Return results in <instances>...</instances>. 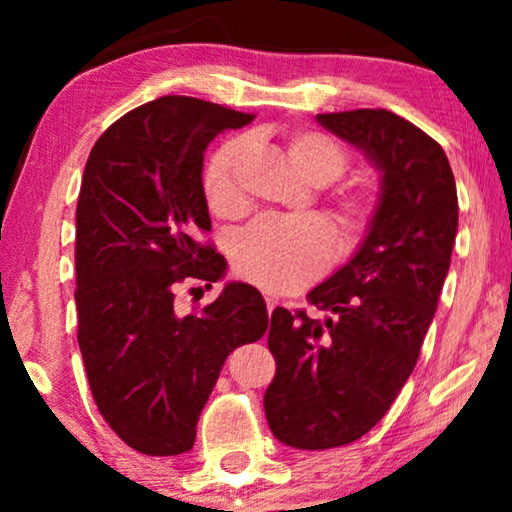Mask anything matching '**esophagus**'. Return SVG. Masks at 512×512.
Segmentation results:
<instances>
[{
	"mask_svg": "<svg viewBox=\"0 0 512 512\" xmlns=\"http://www.w3.org/2000/svg\"><path fill=\"white\" fill-rule=\"evenodd\" d=\"M265 305H268V312L272 314V310H275V307L279 305V300L272 296V293H265Z\"/></svg>",
	"mask_w": 512,
	"mask_h": 512,
	"instance_id": "1",
	"label": "esophagus"
}]
</instances>
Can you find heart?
Listing matches in <instances>:
<instances>
[{
	"label": "heart",
	"mask_w": 512,
	"mask_h": 512,
	"mask_svg": "<svg viewBox=\"0 0 512 512\" xmlns=\"http://www.w3.org/2000/svg\"><path fill=\"white\" fill-rule=\"evenodd\" d=\"M284 153L293 170L314 186L340 179L349 165L347 151L314 130H300L286 137ZM244 158L247 142L230 139L205 167V200L221 219H237L247 212V195L242 191ZM375 209V191L356 186L333 200L331 216L347 240H359L373 221ZM333 251L331 228L314 216L261 219L235 240L233 265L244 279L263 289L293 291L319 277L331 263Z\"/></svg>",
	"instance_id": "obj_1"
}]
</instances>
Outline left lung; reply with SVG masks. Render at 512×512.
<instances>
[{
    "label": "left lung",
    "instance_id": "obj_1",
    "mask_svg": "<svg viewBox=\"0 0 512 512\" xmlns=\"http://www.w3.org/2000/svg\"><path fill=\"white\" fill-rule=\"evenodd\" d=\"M380 172L366 237L307 293L326 319L277 307V361L263 405L279 443L328 450L359 440L387 415L415 368L436 314L459 226L457 184L443 146L387 109L319 114Z\"/></svg>",
    "mask_w": 512,
    "mask_h": 512
}]
</instances>
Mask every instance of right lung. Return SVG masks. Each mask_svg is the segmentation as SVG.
I'll list each match as a JSON object with an SVG mask.
<instances>
[{
  "instance_id": "add662e5",
  "label": "right lung",
  "mask_w": 512,
  "mask_h": 512,
  "mask_svg": "<svg viewBox=\"0 0 512 512\" xmlns=\"http://www.w3.org/2000/svg\"><path fill=\"white\" fill-rule=\"evenodd\" d=\"M251 114L184 95L132 109L90 151L76 205L79 347L100 415L132 450L184 454L228 354L268 331L254 286L230 282L202 312H179L186 279L226 275L200 244L212 230L205 149Z\"/></svg>"
}]
</instances>
